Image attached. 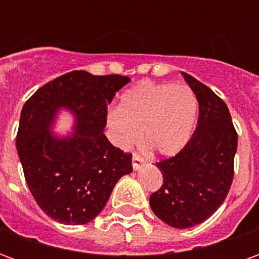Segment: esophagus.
<instances>
[{
  "mask_svg": "<svg viewBox=\"0 0 259 259\" xmlns=\"http://www.w3.org/2000/svg\"><path fill=\"white\" fill-rule=\"evenodd\" d=\"M132 162H133V169H135V170H139V169H141V166L146 163V161H144L139 154H133V159H132Z\"/></svg>",
  "mask_w": 259,
  "mask_h": 259,
  "instance_id": "34e87169",
  "label": "esophagus"
}]
</instances>
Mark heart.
Masks as SVG:
<instances>
[{
	"instance_id": "heart-1",
	"label": "heart",
	"mask_w": 259,
	"mask_h": 259,
	"mask_svg": "<svg viewBox=\"0 0 259 259\" xmlns=\"http://www.w3.org/2000/svg\"><path fill=\"white\" fill-rule=\"evenodd\" d=\"M198 111L194 91L186 84L140 81L123 93L119 109L108 113L115 141L129 148L140 140L162 157H172L189 143Z\"/></svg>"
}]
</instances>
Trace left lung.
I'll return each mask as SVG.
<instances>
[{
	"label": "left lung",
	"mask_w": 259,
	"mask_h": 259,
	"mask_svg": "<svg viewBox=\"0 0 259 259\" xmlns=\"http://www.w3.org/2000/svg\"><path fill=\"white\" fill-rule=\"evenodd\" d=\"M182 74L198 100L197 127L182 151L157 163L163 183L151 194L150 205L169 226L187 229L208 219L226 198L233 182L237 133L228 105L209 87Z\"/></svg>",
	"instance_id": "8db88e82"
}]
</instances>
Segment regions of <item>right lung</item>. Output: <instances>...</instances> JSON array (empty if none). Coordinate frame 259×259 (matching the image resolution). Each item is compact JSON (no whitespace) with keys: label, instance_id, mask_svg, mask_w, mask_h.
Instances as JSON below:
<instances>
[{"label":"right lung","instance_id":"right-lung-1","mask_svg":"<svg viewBox=\"0 0 259 259\" xmlns=\"http://www.w3.org/2000/svg\"><path fill=\"white\" fill-rule=\"evenodd\" d=\"M127 76L73 70L40 87L22 108L16 148L31 195L48 217L84 225L102 211L113 187L133 170L132 154L104 135L107 107ZM61 109L75 116L65 138L51 127Z\"/></svg>","mask_w":259,"mask_h":259}]
</instances>
